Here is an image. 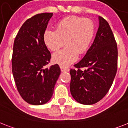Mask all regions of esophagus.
I'll return each instance as SVG.
<instances>
[{"label": "esophagus", "instance_id": "34e87169", "mask_svg": "<svg viewBox=\"0 0 128 128\" xmlns=\"http://www.w3.org/2000/svg\"><path fill=\"white\" fill-rule=\"evenodd\" d=\"M60 69L62 72H69L70 69L68 68L64 67V66H60Z\"/></svg>", "mask_w": 128, "mask_h": 128}]
</instances>
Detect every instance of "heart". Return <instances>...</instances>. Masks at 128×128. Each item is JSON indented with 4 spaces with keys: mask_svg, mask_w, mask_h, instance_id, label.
<instances>
[{
    "mask_svg": "<svg viewBox=\"0 0 128 128\" xmlns=\"http://www.w3.org/2000/svg\"><path fill=\"white\" fill-rule=\"evenodd\" d=\"M94 34V26L89 20L77 16H69L61 20L56 30L47 29L43 40L52 51L58 50L64 43L66 46L52 56L54 63L66 66L78 58L79 54L87 51Z\"/></svg>",
    "mask_w": 128,
    "mask_h": 128,
    "instance_id": "heart-1",
    "label": "heart"
}]
</instances>
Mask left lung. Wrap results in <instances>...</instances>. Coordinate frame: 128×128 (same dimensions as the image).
Segmentation results:
<instances>
[{
  "label": "left lung",
  "instance_id": "obj_1",
  "mask_svg": "<svg viewBox=\"0 0 128 128\" xmlns=\"http://www.w3.org/2000/svg\"><path fill=\"white\" fill-rule=\"evenodd\" d=\"M98 28L85 56L70 70V93L79 103L93 104L105 96L118 66V48L108 23L98 16ZM81 67H85L82 70Z\"/></svg>",
  "mask_w": 128,
  "mask_h": 128
}]
</instances>
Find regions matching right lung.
<instances>
[{"mask_svg":"<svg viewBox=\"0 0 128 128\" xmlns=\"http://www.w3.org/2000/svg\"><path fill=\"white\" fill-rule=\"evenodd\" d=\"M52 13H42L27 20L14 42L12 70L18 91L23 99L41 105L51 98L60 74L58 64L45 68L51 54L43 35Z\"/></svg>","mask_w":128,"mask_h":128,"instance_id":"1","label":"right lung"}]
</instances>
